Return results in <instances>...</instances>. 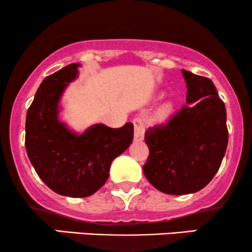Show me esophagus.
I'll return each instance as SVG.
<instances>
[{
    "label": "esophagus",
    "instance_id": "1",
    "mask_svg": "<svg viewBox=\"0 0 252 252\" xmlns=\"http://www.w3.org/2000/svg\"><path fill=\"white\" fill-rule=\"evenodd\" d=\"M134 123V130H135V140L136 141H142L144 136V124L143 120L140 117H136L132 121Z\"/></svg>",
    "mask_w": 252,
    "mask_h": 252
}]
</instances>
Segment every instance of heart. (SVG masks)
Wrapping results in <instances>:
<instances>
[{
    "mask_svg": "<svg viewBox=\"0 0 252 252\" xmlns=\"http://www.w3.org/2000/svg\"><path fill=\"white\" fill-rule=\"evenodd\" d=\"M172 104L170 103H164L163 105H161L160 108L158 109V111H156V116H158V118H164L167 117L168 115L172 112Z\"/></svg>",
    "mask_w": 252,
    "mask_h": 252,
    "instance_id": "b5f03b06",
    "label": "heart"
}]
</instances>
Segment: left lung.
Here are the masks:
<instances>
[{"mask_svg":"<svg viewBox=\"0 0 252 252\" xmlns=\"http://www.w3.org/2000/svg\"><path fill=\"white\" fill-rule=\"evenodd\" d=\"M182 74L189 104L144 134L149 148L144 175L156 189L173 195L204 189L218 172L228 140L226 110L215 84L192 72Z\"/></svg>","mask_w":252,"mask_h":252,"instance_id":"left-lung-1","label":"left lung"}]
</instances>
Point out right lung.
Listing matches in <instances>:
<instances>
[{
  "mask_svg": "<svg viewBox=\"0 0 252 252\" xmlns=\"http://www.w3.org/2000/svg\"><path fill=\"white\" fill-rule=\"evenodd\" d=\"M79 63L46 77L26 117V150L39 178L58 194L84 198L96 193L109 178L115 158L134 138V126L114 129L94 124L82 135L58 120V103L66 85L76 79Z\"/></svg>",
  "mask_w": 252,
  "mask_h": 252,
  "instance_id": "1",
  "label": "right lung"
}]
</instances>
